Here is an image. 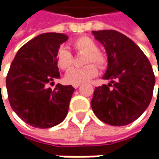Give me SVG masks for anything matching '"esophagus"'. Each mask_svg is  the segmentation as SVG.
I'll use <instances>...</instances> for the list:
<instances>
[{"label": "esophagus", "instance_id": "34e87169", "mask_svg": "<svg viewBox=\"0 0 159 159\" xmlns=\"http://www.w3.org/2000/svg\"><path fill=\"white\" fill-rule=\"evenodd\" d=\"M72 86H73V88H74V89H78V88L80 86V84H74V85H72Z\"/></svg>", "mask_w": 159, "mask_h": 159}]
</instances>
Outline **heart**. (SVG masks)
I'll return each mask as SVG.
<instances>
[{"instance_id": "obj_1", "label": "heart", "mask_w": 159, "mask_h": 159, "mask_svg": "<svg viewBox=\"0 0 159 159\" xmlns=\"http://www.w3.org/2000/svg\"><path fill=\"white\" fill-rule=\"evenodd\" d=\"M73 48L77 52L85 53L83 63L87 64L80 68H72L65 75L66 82L70 84H80L86 82L98 74V68H105L108 64L106 55L98 50V45L95 40L88 36L80 37L72 42ZM57 64L61 70H68L73 64V56L66 48H60L57 53ZM95 62L97 64H91Z\"/></svg>"}]
</instances>
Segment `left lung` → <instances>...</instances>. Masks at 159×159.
<instances>
[{"label": "left lung", "mask_w": 159, "mask_h": 159, "mask_svg": "<svg viewBox=\"0 0 159 159\" xmlns=\"http://www.w3.org/2000/svg\"><path fill=\"white\" fill-rule=\"evenodd\" d=\"M92 33L105 48L108 67L102 79L111 83L95 88L91 107L106 124L128 125L145 111L151 101L155 85L152 66L142 49L123 34L114 30Z\"/></svg>", "instance_id": "left-lung-1"}]
</instances>
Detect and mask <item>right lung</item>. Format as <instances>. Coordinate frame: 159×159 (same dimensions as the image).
Wrapping results in <instances>:
<instances>
[{
  "label": "right lung",
  "mask_w": 159,
  "mask_h": 159,
  "mask_svg": "<svg viewBox=\"0 0 159 159\" xmlns=\"http://www.w3.org/2000/svg\"><path fill=\"white\" fill-rule=\"evenodd\" d=\"M68 36L47 33L29 40L17 51L6 77L8 98L12 110L26 124L49 128L60 124L68 113L72 86L48 83L60 78L57 53Z\"/></svg>",
  "instance_id": "add662e5"
}]
</instances>
